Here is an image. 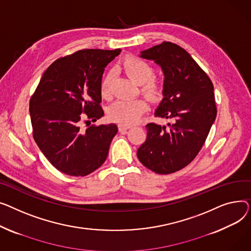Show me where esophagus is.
<instances>
[{
  "label": "esophagus",
  "instance_id": "obj_1",
  "mask_svg": "<svg viewBox=\"0 0 251 251\" xmlns=\"http://www.w3.org/2000/svg\"><path fill=\"white\" fill-rule=\"evenodd\" d=\"M130 126H126L125 125H119V130L122 132V134H126L127 129H129Z\"/></svg>",
  "mask_w": 251,
  "mask_h": 251
}]
</instances>
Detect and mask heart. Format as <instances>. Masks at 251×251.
Listing matches in <instances>:
<instances>
[{
    "label": "heart",
    "instance_id": "1",
    "mask_svg": "<svg viewBox=\"0 0 251 251\" xmlns=\"http://www.w3.org/2000/svg\"><path fill=\"white\" fill-rule=\"evenodd\" d=\"M122 67L126 75L141 85V92L152 102L159 101L164 94V84L156 79L155 69L143 58L136 55H127L124 58ZM113 74L106 73L100 84V90L103 97L111 96ZM148 109L146 100L142 98L130 100H119L114 102L108 109V116L116 123L130 126L139 121L141 115Z\"/></svg>",
    "mask_w": 251,
    "mask_h": 251
}]
</instances>
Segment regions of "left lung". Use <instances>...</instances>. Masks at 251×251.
I'll use <instances>...</instances> for the list:
<instances>
[{
  "label": "left lung",
  "mask_w": 251,
  "mask_h": 251,
  "mask_svg": "<svg viewBox=\"0 0 251 251\" xmlns=\"http://www.w3.org/2000/svg\"><path fill=\"white\" fill-rule=\"evenodd\" d=\"M141 53L164 72V98L155 115L172 124L168 127L147 125V140L138 158L155 173H174L197 157L207 140L217 115L214 86L207 73L177 44L163 41Z\"/></svg>",
  "instance_id": "obj_1"
}]
</instances>
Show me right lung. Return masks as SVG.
Wrapping results in <instances>:
<instances>
[{"label":"right lung","instance_id":"1","mask_svg":"<svg viewBox=\"0 0 251 251\" xmlns=\"http://www.w3.org/2000/svg\"><path fill=\"white\" fill-rule=\"evenodd\" d=\"M120 53V49L81 50L57 58L43 73L29 102L32 135L58 171L86 176L105 162L119 129L114 124L90 125L104 114L102 74Z\"/></svg>","mask_w":251,"mask_h":251}]
</instances>
